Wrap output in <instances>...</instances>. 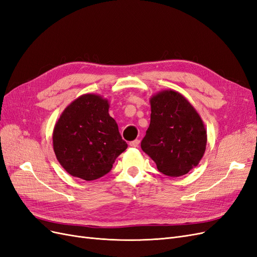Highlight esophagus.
<instances>
[{"instance_id":"1","label":"esophagus","mask_w":257,"mask_h":257,"mask_svg":"<svg viewBox=\"0 0 257 257\" xmlns=\"http://www.w3.org/2000/svg\"><path fill=\"white\" fill-rule=\"evenodd\" d=\"M139 144H141V141H138V139H136V141H133L130 143V146L133 147V148H137L139 146Z\"/></svg>"}]
</instances>
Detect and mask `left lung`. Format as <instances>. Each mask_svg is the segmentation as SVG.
I'll use <instances>...</instances> for the list:
<instances>
[{
	"instance_id": "8db88e82",
	"label": "left lung",
	"mask_w": 257,
	"mask_h": 257,
	"mask_svg": "<svg viewBox=\"0 0 257 257\" xmlns=\"http://www.w3.org/2000/svg\"><path fill=\"white\" fill-rule=\"evenodd\" d=\"M151 120L143 151L162 174L181 177L195 168L207 146V130L194 106L181 93L162 90L150 97Z\"/></svg>"
}]
</instances>
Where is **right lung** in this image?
I'll use <instances>...</instances> for the list:
<instances>
[{
	"mask_svg": "<svg viewBox=\"0 0 257 257\" xmlns=\"http://www.w3.org/2000/svg\"><path fill=\"white\" fill-rule=\"evenodd\" d=\"M108 110L107 98L88 93L61 113L53 128V151L71 176L85 181L103 177L127 148Z\"/></svg>",
	"mask_w": 257,
	"mask_h": 257,
	"instance_id": "1",
	"label": "right lung"
}]
</instances>
